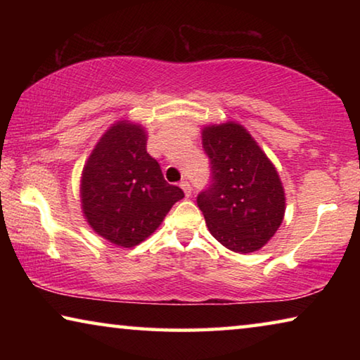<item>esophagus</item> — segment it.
<instances>
[{
    "label": "esophagus",
    "instance_id": "esophagus-1",
    "mask_svg": "<svg viewBox=\"0 0 360 360\" xmlns=\"http://www.w3.org/2000/svg\"><path fill=\"white\" fill-rule=\"evenodd\" d=\"M181 188H182V191H184V195H186V197L188 198V197H191V195H192V187H191V182H188V181H181Z\"/></svg>",
    "mask_w": 360,
    "mask_h": 360
}]
</instances>
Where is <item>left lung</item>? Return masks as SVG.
Here are the masks:
<instances>
[{
	"label": "left lung",
	"instance_id": "obj_1",
	"mask_svg": "<svg viewBox=\"0 0 360 360\" xmlns=\"http://www.w3.org/2000/svg\"><path fill=\"white\" fill-rule=\"evenodd\" d=\"M202 143L211 160V184L197 203L208 230L230 251H259L275 236L285 212L275 165L236 122L203 127Z\"/></svg>",
	"mask_w": 360,
	"mask_h": 360
}]
</instances>
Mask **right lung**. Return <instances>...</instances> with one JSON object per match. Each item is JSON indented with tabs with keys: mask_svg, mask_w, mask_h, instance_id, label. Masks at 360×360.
<instances>
[{
	"mask_svg": "<svg viewBox=\"0 0 360 360\" xmlns=\"http://www.w3.org/2000/svg\"><path fill=\"white\" fill-rule=\"evenodd\" d=\"M148 131L117 120L103 133L82 168L81 208L96 235L119 248H133L154 233L184 198L163 179L160 165L146 150Z\"/></svg>",
	"mask_w": 360,
	"mask_h": 360,
	"instance_id": "right-lung-1",
	"label": "right lung"
}]
</instances>
